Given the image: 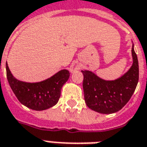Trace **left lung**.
Masks as SVG:
<instances>
[{"label":"left lung","instance_id":"8db88e82","mask_svg":"<svg viewBox=\"0 0 147 147\" xmlns=\"http://www.w3.org/2000/svg\"><path fill=\"white\" fill-rule=\"evenodd\" d=\"M133 46L132 67L116 80H103L91 71L81 70L84 100L89 109L102 114H111L121 110L129 101L139 80V63Z\"/></svg>","mask_w":147,"mask_h":147}]
</instances>
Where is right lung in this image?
I'll return each mask as SVG.
<instances>
[{"instance_id":"add662e5","label":"right lung","mask_w":147,"mask_h":147,"mask_svg":"<svg viewBox=\"0 0 147 147\" xmlns=\"http://www.w3.org/2000/svg\"><path fill=\"white\" fill-rule=\"evenodd\" d=\"M7 78L18 101L28 109L42 111L54 106L59 101L61 88L69 78L67 69H62L53 77L37 83L20 81L14 78L6 63Z\"/></svg>"}]
</instances>
